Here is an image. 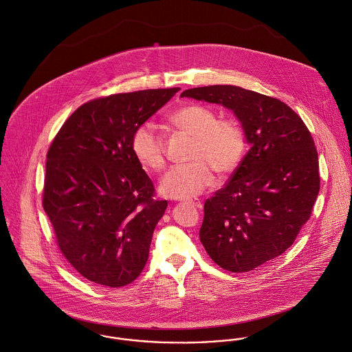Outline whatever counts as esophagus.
<instances>
[{
  "mask_svg": "<svg viewBox=\"0 0 352 352\" xmlns=\"http://www.w3.org/2000/svg\"><path fill=\"white\" fill-rule=\"evenodd\" d=\"M188 204H190L191 207H195V208H201V207H203L201 201H188Z\"/></svg>",
  "mask_w": 352,
  "mask_h": 352,
  "instance_id": "obj_1",
  "label": "esophagus"
}]
</instances>
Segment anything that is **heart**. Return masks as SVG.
Here are the masks:
<instances>
[{"instance_id":"1","label":"heart","mask_w":352,"mask_h":352,"mask_svg":"<svg viewBox=\"0 0 352 352\" xmlns=\"http://www.w3.org/2000/svg\"><path fill=\"white\" fill-rule=\"evenodd\" d=\"M170 122L194 138L188 164L173 166L162 177L160 191L168 198L190 199L212 184V169L232 173L247 151V135L236 119H218L217 112L201 104L177 109ZM131 149L142 166L161 172L165 166V145L153 122H145L133 134Z\"/></svg>"}]
</instances>
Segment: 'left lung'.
<instances>
[{
	"label": "left lung",
	"instance_id": "left-lung-1",
	"mask_svg": "<svg viewBox=\"0 0 352 352\" xmlns=\"http://www.w3.org/2000/svg\"><path fill=\"white\" fill-rule=\"evenodd\" d=\"M184 96L232 109L251 144L226 186L204 201L199 232L214 263L248 272L290 248L310 218L320 191L314 141L279 99L234 85L192 88Z\"/></svg>",
	"mask_w": 352,
	"mask_h": 352
}]
</instances>
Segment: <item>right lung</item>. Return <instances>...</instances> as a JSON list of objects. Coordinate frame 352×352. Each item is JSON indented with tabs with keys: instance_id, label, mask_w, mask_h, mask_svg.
Returning a JSON list of instances; mask_svg holds the SVG:
<instances>
[{
	"instance_id": "add662e5",
	"label": "right lung",
	"mask_w": 352,
	"mask_h": 352,
	"mask_svg": "<svg viewBox=\"0 0 352 352\" xmlns=\"http://www.w3.org/2000/svg\"><path fill=\"white\" fill-rule=\"evenodd\" d=\"M179 88L88 101L63 123L47 151L43 208L65 258L102 287L135 280L168 201L131 149L133 134Z\"/></svg>"
}]
</instances>
